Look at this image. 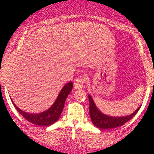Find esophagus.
<instances>
[{
    "mask_svg": "<svg viewBox=\"0 0 154 154\" xmlns=\"http://www.w3.org/2000/svg\"><path fill=\"white\" fill-rule=\"evenodd\" d=\"M85 82V79L82 78V77H78L75 80L74 82V86H75V88L77 90H79L81 88H82L83 85H84Z\"/></svg>",
    "mask_w": 154,
    "mask_h": 154,
    "instance_id": "34e87169",
    "label": "esophagus"
}]
</instances>
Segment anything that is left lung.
Masks as SVG:
<instances>
[{
  "label": "left lung",
  "mask_w": 154,
  "mask_h": 154,
  "mask_svg": "<svg viewBox=\"0 0 154 154\" xmlns=\"http://www.w3.org/2000/svg\"><path fill=\"white\" fill-rule=\"evenodd\" d=\"M89 98V103H90V116H91L92 122L95 127L98 128L102 130H106V129H114L116 128L123 125L129 120H130L137 113L139 109H140V106L137 109L135 112L130 114L128 116H119V117H115V116H110L106 115L100 112L96 107L95 104L93 101L91 95H88Z\"/></svg>",
  "instance_id": "1"
}]
</instances>
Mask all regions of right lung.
Instances as JSON below:
<instances>
[{"label":"right lung","instance_id":"obj_1","mask_svg":"<svg viewBox=\"0 0 154 154\" xmlns=\"http://www.w3.org/2000/svg\"><path fill=\"white\" fill-rule=\"evenodd\" d=\"M72 88H73V84L72 82H68L65 85L58 95L56 101L51 106V107L49 108L48 110L40 113V114H29V113L24 112L20 109H19L14 103L13 101L12 102L19 114H22L29 122L35 124L38 126H50L59 119L60 115L63 111V106H64L65 100L70 92L72 91Z\"/></svg>","mask_w":154,"mask_h":154}]
</instances>
